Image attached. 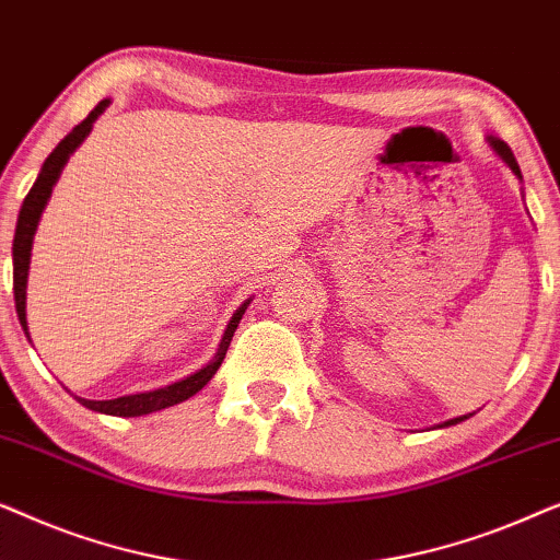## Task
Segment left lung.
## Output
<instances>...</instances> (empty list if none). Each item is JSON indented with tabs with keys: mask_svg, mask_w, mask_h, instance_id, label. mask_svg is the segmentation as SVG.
<instances>
[{
	"mask_svg": "<svg viewBox=\"0 0 560 560\" xmlns=\"http://www.w3.org/2000/svg\"><path fill=\"white\" fill-rule=\"evenodd\" d=\"M487 142H489V148H492V152L497 158L502 160L504 165L510 167L512 173L517 175V180H523V173H520V165H517V160H515V155H512V150L508 148V144H504L502 140H497V137H487ZM474 412H469V416H458V418H451V420H443V423H439L435 428H448V425H456V423H462V420H466V418H471Z\"/></svg>",
	"mask_w": 560,
	"mask_h": 560,
	"instance_id": "1",
	"label": "left lung"
}]
</instances>
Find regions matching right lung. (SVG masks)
Here are the masks:
<instances>
[{
  "instance_id": "1",
  "label": "right lung",
  "mask_w": 560,
  "mask_h": 560,
  "mask_svg": "<svg viewBox=\"0 0 560 560\" xmlns=\"http://www.w3.org/2000/svg\"><path fill=\"white\" fill-rule=\"evenodd\" d=\"M109 104H112L109 98L98 102L94 109H91L89 117L83 119L81 125H75L71 132H68L63 140L58 142V148L52 150L48 158H45L40 173H37V180L33 183V188H30L25 201H22V209H20V217H18V229H14V242H12V265H14L12 275H14V308H18V318H20L22 328H25L27 339H30V328H27V272H30V255H33V240H35V232H37V221H40L45 206H48L52 186H56L60 173H63L68 158H71L75 148H79V144L86 140L91 129H94V121L102 117ZM249 301H252V298H249ZM249 301H244L240 308H236L232 320H229L226 331H224V336H221V343H219L217 354H213L211 362L203 364L198 372L188 374V377L173 382V385L150 389V393L114 397V400H86V397H79V395H73V397L83 405V408L104 412V416H119V418L148 416V412L165 410V408H171V405H178L183 400H188V397H194L198 389L209 385V380L213 377V374H217L221 362H224L229 343H232V336L236 331V326H240V320L244 316V311H247Z\"/></svg>"
}]
</instances>
